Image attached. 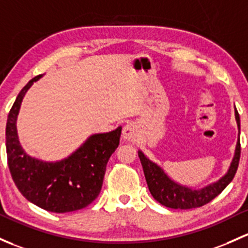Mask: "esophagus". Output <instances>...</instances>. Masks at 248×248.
Here are the masks:
<instances>
[{"instance_id": "34e87169", "label": "esophagus", "mask_w": 248, "mask_h": 248, "mask_svg": "<svg viewBox=\"0 0 248 248\" xmlns=\"http://www.w3.org/2000/svg\"><path fill=\"white\" fill-rule=\"evenodd\" d=\"M122 138L124 141L137 142L140 139V131L135 124H127L122 129Z\"/></svg>"}]
</instances>
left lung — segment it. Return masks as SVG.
<instances>
[{
    "label": "left lung",
    "instance_id": "8db88e82",
    "mask_svg": "<svg viewBox=\"0 0 248 248\" xmlns=\"http://www.w3.org/2000/svg\"><path fill=\"white\" fill-rule=\"evenodd\" d=\"M234 110H235V120L239 129V138L236 141L234 157L232 159L227 172L218 181L213 182L208 186L200 189L183 186L172 179L160 165L147 158V155L141 150L138 151L148 190L153 199L158 201L160 204L172 209H192L207 204L225 190V187L233 181L240 160V116L236 108Z\"/></svg>",
    "mask_w": 248,
    "mask_h": 248
}]
</instances>
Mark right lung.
Here are the masks:
<instances>
[{"label": "right lung", "instance_id": "add662e5", "mask_svg": "<svg viewBox=\"0 0 248 248\" xmlns=\"http://www.w3.org/2000/svg\"><path fill=\"white\" fill-rule=\"evenodd\" d=\"M39 75L20 91L6 127L8 166L19 191L33 204L52 213H69L89 205L102 187L107 163L120 144L122 127L93 134L69 157L57 161L27 155L20 144L16 121L23 97Z\"/></svg>", "mask_w": 248, "mask_h": 248}]
</instances>
